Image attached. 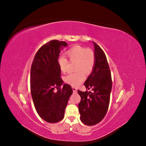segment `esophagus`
Returning a JSON list of instances; mask_svg holds the SVG:
<instances>
[{"mask_svg":"<svg viewBox=\"0 0 146 146\" xmlns=\"http://www.w3.org/2000/svg\"><path fill=\"white\" fill-rule=\"evenodd\" d=\"M72 89L73 91H74V92H76L77 91V88H76V87H74V86H72Z\"/></svg>","mask_w":146,"mask_h":146,"instance_id":"34e87169","label":"esophagus"}]
</instances>
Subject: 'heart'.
<instances>
[{
  "label": "heart",
  "mask_w": 146,
  "mask_h": 146,
  "mask_svg": "<svg viewBox=\"0 0 146 146\" xmlns=\"http://www.w3.org/2000/svg\"><path fill=\"white\" fill-rule=\"evenodd\" d=\"M66 54L70 61H76L75 69L77 72L67 75L64 77V82L72 86H78L85 80L83 72L89 74L94 68L96 60L94 52L90 48L75 46L68 50ZM57 62L61 71L66 72L68 63L67 58L60 56Z\"/></svg>",
  "instance_id": "b5f03b06"
}]
</instances>
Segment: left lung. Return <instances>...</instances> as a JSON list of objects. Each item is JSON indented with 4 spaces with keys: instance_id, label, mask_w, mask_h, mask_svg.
<instances>
[{
    "instance_id": "left-lung-1",
    "label": "left lung",
    "mask_w": 146,
    "mask_h": 146,
    "mask_svg": "<svg viewBox=\"0 0 146 146\" xmlns=\"http://www.w3.org/2000/svg\"><path fill=\"white\" fill-rule=\"evenodd\" d=\"M94 46L95 64L92 72L84 85L92 92L78 90L81 97L78 104L81 121L86 125H94L100 122L107 113L112 88L111 72L107 57L99 45L92 42Z\"/></svg>"
}]
</instances>
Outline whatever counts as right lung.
<instances>
[{"instance_id":"1","label":"right lung","mask_w":146,"mask_h":146,"mask_svg":"<svg viewBox=\"0 0 146 146\" xmlns=\"http://www.w3.org/2000/svg\"><path fill=\"white\" fill-rule=\"evenodd\" d=\"M64 41L52 40L43 45L35 56L30 70V90L39 116L50 123L62 120L72 89L61 78L58 58ZM63 85L61 89L60 86ZM55 88L58 91H54Z\"/></svg>"}]
</instances>
